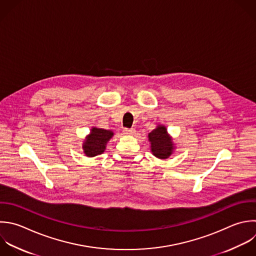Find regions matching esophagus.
Segmentation results:
<instances>
[{"mask_svg":"<svg viewBox=\"0 0 256 256\" xmlns=\"http://www.w3.org/2000/svg\"><path fill=\"white\" fill-rule=\"evenodd\" d=\"M123 132H124V134H127V135H131V134H134V132H135V129H133V128H124Z\"/></svg>","mask_w":256,"mask_h":256,"instance_id":"esophagus-1","label":"esophagus"}]
</instances>
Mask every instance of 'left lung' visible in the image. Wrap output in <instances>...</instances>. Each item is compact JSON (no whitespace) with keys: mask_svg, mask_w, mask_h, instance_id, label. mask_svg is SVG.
Instances as JSON below:
<instances>
[{"mask_svg":"<svg viewBox=\"0 0 256 256\" xmlns=\"http://www.w3.org/2000/svg\"><path fill=\"white\" fill-rule=\"evenodd\" d=\"M148 137L151 142V151L157 158L166 159L172 154L173 143L164 126H158L149 133Z\"/></svg>","mask_w":256,"mask_h":256,"instance_id":"left-lung-1","label":"left lung"}]
</instances>
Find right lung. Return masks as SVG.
Wrapping results in <instances>:
<instances>
[{"instance_id":"add662e5","label":"right lung","mask_w":256,"mask_h":256,"mask_svg":"<svg viewBox=\"0 0 256 256\" xmlns=\"http://www.w3.org/2000/svg\"><path fill=\"white\" fill-rule=\"evenodd\" d=\"M112 136L113 132L110 130L92 128L91 134L87 137V140L83 144L84 153L89 157L103 153L106 148V143Z\"/></svg>"}]
</instances>
